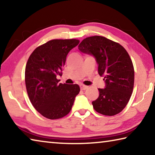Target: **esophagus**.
<instances>
[{"label":"esophagus","mask_w":155,"mask_h":155,"mask_svg":"<svg viewBox=\"0 0 155 155\" xmlns=\"http://www.w3.org/2000/svg\"><path fill=\"white\" fill-rule=\"evenodd\" d=\"M80 87H81V90H85L88 87H87V86L84 85H80Z\"/></svg>","instance_id":"1"}]
</instances>
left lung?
<instances>
[{"label": "left lung", "instance_id": "8db88e82", "mask_svg": "<svg viewBox=\"0 0 155 155\" xmlns=\"http://www.w3.org/2000/svg\"><path fill=\"white\" fill-rule=\"evenodd\" d=\"M78 48L95 58L105 83L92 102L94 109L104 115L119 114L129 101L134 86V68L127 51L120 44L98 35L84 39Z\"/></svg>", "mask_w": 155, "mask_h": 155}]
</instances>
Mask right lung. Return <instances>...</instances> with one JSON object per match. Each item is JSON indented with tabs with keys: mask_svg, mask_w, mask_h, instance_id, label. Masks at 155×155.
Wrapping results in <instances>:
<instances>
[{
	"mask_svg": "<svg viewBox=\"0 0 155 155\" xmlns=\"http://www.w3.org/2000/svg\"><path fill=\"white\" fill-rule=\"evenodd\" d=\"M79 40H52L36 48L25 68V84L31 103L48 119L55 120L69 114L80 91L77 84L59 83L68 52Z\"/></svg>",
	"mask_w": 155,
	"mask_h": 155,
	"instance_id": "obj_1",
	"label": "right lung"
}]
</instances>
